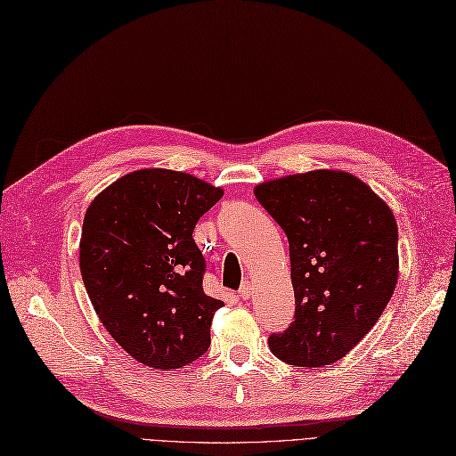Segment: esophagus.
Here are the masks:
<instances>
[{"instance_id": "34e87169", "label": "esophagus", "mask_w": 456, "mask_h": 456, "mask_svg": "<svg viewBox=\"0 0 456 456\" xmlns=\"http://www.w3.org/2000/svg\"><path fill=\"white\" fill-rule=\"evenodd\" d=\"M251 295H253V284H251L249 280L243 281L241 288H240V297H241V299H249Z\"/></svg>"}]
</instances>
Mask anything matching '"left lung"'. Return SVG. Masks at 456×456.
I'll use <instances>...</instances> for the list:
<instances>
[{
  "instance_id": "left-lung-1",
  "label": "left lung",
  "mask_w": 456,
  "mask_h": 456,
  "mask_svg": "<svg viewBox=\"0 0 456 456\" xmlns=\"http://www.w3.org/2000/svg\"><path fill=\"white\" fill-rule=\"evenodd\" d=\"M258 200L289 241L295 320L270 351L293 366L343 359L378 322L399 278L397 223L389 205L343 170L266 180Z\"/></svg>"
}]
</instances>
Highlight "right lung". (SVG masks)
I'll use <instances>...</instances> for the list:
<instances>
[{"label":"right lung","instance_id":"obj_1","mask_svg":"<svg viewBox=\"0 0 456 456\" xmlns=\"http://www.w3.org/2000/svg\"><path fill=\"white\" fill-rule=\"evenodd\" d=\"M224 191L188 172L142 168L90 203L80 273L102 324L155 370H176L208 349L224 303L203 291L205 258L193 228Z\"/></svg>","mask_w":456,"mask_h":456}]
</instances>
